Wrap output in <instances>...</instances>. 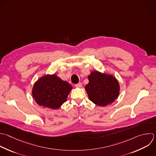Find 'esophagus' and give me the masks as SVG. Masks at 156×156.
Listing matches in <instances>:
<instances>
[{"instance_id":"34e87169","label":"esophagus","mask_w":156,"mask_h":156,"mask_svg":"<svg viewBox=\"0 0 156 156\" xmlns=\"http://www.w3.org/2000/svg\"><path fill=\"white\" fill-rule=\"evenodd\" d=\"M75 87H76V88H81V87H82V85L81 83H77V84H76V85H75Z\"/></svg>"}]
</instances>
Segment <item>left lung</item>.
<instances>
[{
    "mask_svg": "<svg viewBox=\"0 0 156 156\" xmlns=\"http://www.w3.org/2000/svg\"><path fill=\"white\" fill-rule=\"evenodd\" d=\"M88 79L89 82L85 89L89 99L94 104L104 107L113 103L118 97L119 83L113 75L93 71Z\"/></svg>",
    "mask_w": 156,
    "mask_h": 156,
    "instance_id": "obj_1",
    "label": "left lung"
}]
</instances>
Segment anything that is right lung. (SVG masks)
Returning a JSON list of instances; mask_svg holds the SVG:
<instances>
[{"label": "right lung", "mask_w": 156, "mask_h": 156, "mask_svg": "<svg viewBox=\"0 0 156 156\" xmlns=\"http://www.w3.org/2000/svg\"><path fill=\"white\" fill-rule=\"evenodd\" d=\"M72 89L68 82L62 80L57 74H46L35 82L32 94L38 105L55 110L66 101Z\"/></svg>", "instance_id": "right-lung-1"}]
</instances>
